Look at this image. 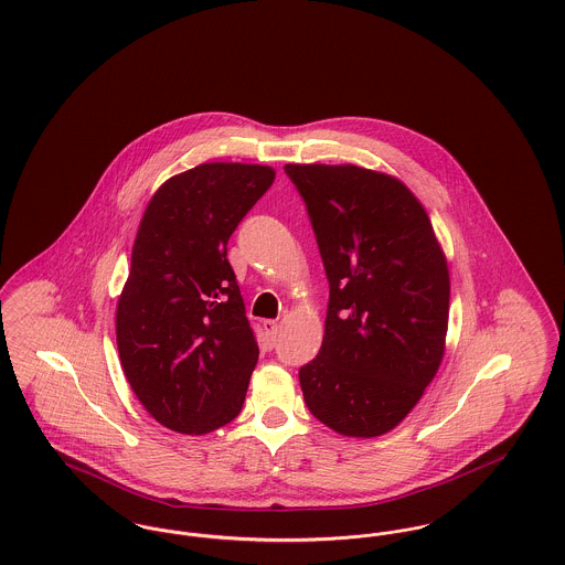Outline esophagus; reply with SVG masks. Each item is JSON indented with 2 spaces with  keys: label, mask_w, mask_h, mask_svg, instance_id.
<instances>
[{
  "label": "esophagus",
  "mask_w": 565,
  "mask_h": 565,
  "mask_svg": "<svg viewBox=\"0 0 565 565\" xmlns=\"http://www.w3.org/2000/svg\"><path fill=\"white\" fill-rule=\"evenodd\" d=\"M277 329H279V324L275 322V320H265V331L268 337H270V341L275 339V334H277Z\"/></svg>",
  "instance_id": "34e87169"
}]
</instances>
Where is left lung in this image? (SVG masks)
<instances>
[{"label":"left lung","instance_id":"obj_1","mask_svg":"<svg viewBox=\"0 0 565 565\" xmlns=\"http://www.w3.org/2000/svg\"><path fill=\"white\" fill-rule=\"evenodd\" d=\"M329 277L318 356L300 366L309 412L348 437L395 429L444 359L450 277L431 220L391 174L286 164Z\"/></svg>","mask_w":565,"mask_h":565}]
</instances>
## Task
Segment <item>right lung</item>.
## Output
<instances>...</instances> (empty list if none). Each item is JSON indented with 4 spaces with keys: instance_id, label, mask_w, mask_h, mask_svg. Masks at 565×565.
<instances>
[{
    "instance_id": "obj_1",
    "label": "right lung",
    "mask_w": 565,
    "mask_h": 565,
    "mask_svg": "<svg viewBox=\"0 0 565 565\" xmlns=\"http://www.w3.org/2000/svg\"><path fill=\"white\" fill-rule=\"evenodd\" d=\"M275 170L211 162L149 200L117 302V348L142 407L168 429L215 431L243 407L258 343L228 263V238Z\"/></svg>"
}]
</instances>
